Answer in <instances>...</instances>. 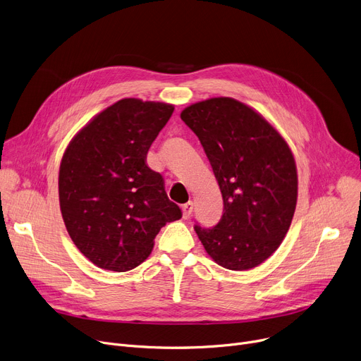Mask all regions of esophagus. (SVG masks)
<instances>
[{
  "label": "esophagus",
  "instance_id": "1",
  "mask_svg": "<svg viewBox=\"0 0 361 361\" xmlns=\"http://www.w3.org/2000/svg\"><path fill=\"white\" fill-rule=\"evenodd\" d=\"M181 209H183V218H184V219H188V218L192 216V212H193V202L184 203V204L181 206Z\"/></svg>",
  "mask_w": 361,
  "mask_h": 361
}]
</instances>
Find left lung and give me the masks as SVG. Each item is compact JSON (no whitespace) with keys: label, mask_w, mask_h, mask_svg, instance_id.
Segmentation results:
<instances>
[{"label":"left lung","mask_w":361,"mask_h":361,"mask_svg":"<svg viewBox=\"0 0 361 361\" xmlns=\"http://www.w3.org/2000/svg\"><path fill=\"white\" fill-rule=\"evenodd\" d=\"M181 120L199 137L224 200L219 222L212 228L195 225V231L219 267L252 269L279 247L294 216L291 150L260 114L233 98L193 104Z\"/></svg>","instance_id":"8db88e82"}]
</instances>
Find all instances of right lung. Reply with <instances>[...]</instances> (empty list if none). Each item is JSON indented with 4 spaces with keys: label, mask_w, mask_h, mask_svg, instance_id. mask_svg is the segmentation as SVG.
Masks as SVG:
<instances>
[{
    "label": "right lung",
    "mask_w": 361,
    "mask_h": 361,
    "mask_svg": "<svg viewBox=\"0 0 361 361\" xmlns=\"http://www.w3.org/2000/svg\"><path fill=\"white\" fill-rule=\"evenodd\" d=\"M174 112L162 102L127 98L98 114L70 142L59 193L66 228L92 263L126 272L150 255L166 222L181 218L147 150Z\"/></svg>",
    "instance_id": "obj_1"
}]
</instances>
